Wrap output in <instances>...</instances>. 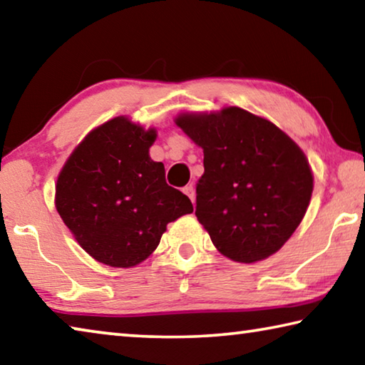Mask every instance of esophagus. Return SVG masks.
Here are the masks:
<instances>
[{
  "label": "esophagus",
  "instance_id": "obj_1",
  "mask_svg": "<svg viewBox=\"0 0 365 365\" xmlns=\"http://www.w3.org/2000/svg\"><path fill=\"white\" fill-rule=\"evenodd\" d=\"M183 193L190 197L191 202H195L196 195H195V187H193V185L190 183V185H187V187H183Z\"/></svg>",
  "mask_w": 365,
  "mask_h": 365
}]
</instances>
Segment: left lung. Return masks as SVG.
Here are the masks:
<instances>
[{
	"label": "left lung",
	"mask_w": 365,
	"mask_h": 365,
	"mask_svg": "<svg viewBox=\"0 0 365 365\" xmlns=\"http://www.w3.org/2000/svg\"><path fill=\"white\" fill-rule=\"evenodd\" d=\"M177 125L205 153L195 214L215 248L246 264L279 251L312 195V172L299 146L242 108L182 114Z\"/></svg>",
	"instance_id": "obj_1"
}]
</instances>
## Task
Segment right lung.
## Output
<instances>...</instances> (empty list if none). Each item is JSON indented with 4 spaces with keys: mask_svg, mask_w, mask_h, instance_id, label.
Wrapping results in <instances>:
<instances>
[{
    "mask_svg": "<svg viewBox=\"0 0 365 365\" xmlns=\"http://www.w3.org/2000/svg\"><path fill=\"white\" fill-rule=\"evenodd\" d=\"M156 132L125 117L86 135L56 185V209L78 245L110 267H133L158 248L169 222L193 212L150 158Z\"/></svg>",
    "mask_w": 365,
    "mask_h": 365,
    "instance_id": "1",
    "label": "right lung"
}]
</instances>
